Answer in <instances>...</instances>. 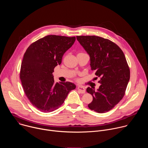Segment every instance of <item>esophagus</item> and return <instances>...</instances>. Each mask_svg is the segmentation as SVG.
<instances>
[{"label": "esophagus", "mask_w": 148, "mask_h": 148, "mask_svg": "<svg viewBox=\"0 0 148 148\" xmlns=\"http://www.w3.org/2000/svg\"><path fill=\"white\" fill-rule=\"evenodd\" d=\"M77 89L79 90V91L81 93V94H84L86 92V89L84 87L81 86H78L77 87Z\"/></svg>", "instance_id": "esophagus-1"}]
</instances>
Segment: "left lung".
<instances>
[{"label": "left lung", "mask_w": 148, "mask_h": 148, "mask_svg": "<svg viewBox=\"0 0 148 148\" xmlns=\"http://www.w3.org/2000/svg\"><path fill=\"white\" fill-rule=\"evenodd\" d=\"M90 56L91 69L100 78L97 91L88 87L92 101L88 108L98 113L110 111L123 98L130 78V70L121 48L113 41L95 36H77Z\"/></svg>", "instance_id": "1"}]
</instances>
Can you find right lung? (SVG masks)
<instances>
[{"label":"right lung","instance_id":"add662e5","mask_svg":"<svg viewBox=\"0 0 148 148\" xmlns=\"http://www.w3.org/2000/svg\"><path fill=\"white\" fill-rule=\"evenodd\" d=\"M75 40V36L49 35L33 42L24 54L20 78L26 97L40 111L58 109L70 91L75 88L70 82L55 83L52 74Z\"/></svg>","mask_w":148,"mask_h":148}]
</instances>
